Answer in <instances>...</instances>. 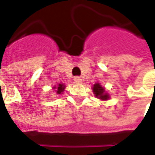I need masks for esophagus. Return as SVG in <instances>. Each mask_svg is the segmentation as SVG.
<instances>
[{
  "label": "esophagus",
  "instance_id": "34e87169",
  "mask_svg": "<svg viewBox=\"0 0 155 155\" xmlns=\"http://www.w3.org/2000/svg\"><path fill=\"white\" fill-rule=\"evenodd\" d=\"M74 81L76 82V83L79 84V83H81V82H82V78H81L80 77H75Z\"/></svg>",
  "mask_w": 155,
  "mask_h": 155
}]
</instances>
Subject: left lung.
<instances>
[{"label": "left lung", "mask_w": 155, "mask_h": 155, "mask_svg": "<svg viewBox=\"0 0 155 155\" xmlns=\"http://www.w3.org/2000/svg\"><path fill=\"white\" fill-rule=\"evenodd\" d=\"M93 92L95 94V96L97 97H98L99 99H102V100H107V99L110 97V96L105 93V90H104L103 87L101 86L99 84H95L94 86H93Z\"/></svg>", "instance_id": "1"}]
</instances>
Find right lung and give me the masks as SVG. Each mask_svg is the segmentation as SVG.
<instances>
[{
	"mask_svg": "<svg viewBox=\"0 0 155 155\" xmlns=\"http://www.w3.org/2000/svg\"><path fill=\"white\" fill-rule=\"evenodd\" d=\"M64 88H65V87H64V85L63 84H58V88L54 87V89H56L57 94H61V93L64 91Z\"/></svg>",
	"mask_w": 155,
	"mask_h": 155,
	"instance_id": "right-lung-1",
	"label": "right lung"
}]
</instances>
